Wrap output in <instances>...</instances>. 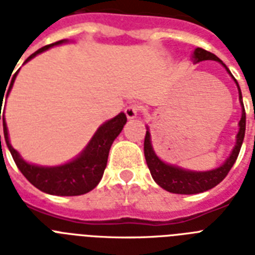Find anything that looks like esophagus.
Masks as SVG:
<instances>
[{"mask_svg":"<svg viewBox=\"0 0 255 255\" xmlns=\"http://www.w3.org/2000/svg\"><path fill=\"white\" fill-rule=\"evenodd\" d=\"M140 112V106L137 104H131L126 108V115H127L128 119H135L137 114Z\"/></svg>","mask_w":255,"mask_h":255,"instance_id":"esophagus-1","label":"esophagus"}]
</instances>
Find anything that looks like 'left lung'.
I'll return each mask as SVG.
<instances>
[{"mask_svg":"<svg viewBox=\"0 0 255 255\" xmlns=\"http://www.w3.org/2000/svg\"><path fill=\"white\" fill-rule=\"evenodd\" d=\"M193 62L198 63L202 61H217L220 62L226 71L232 75L229 69L226 67V65L216 57L213 53H209L206 50L197 47L193 51ZM233 77V75H232ZM234 82L238 87V92H240V102L242 106V116L240 120V131L237 133V141L234 145L233 151L230 153V156L226 159V161L222 164L221 167L216 168V169L206 170V172H193V170H185L182 168L174 167V165H169L165 164L164 161L156 156L153 148L151 144V133L147 129L145 133V139H144V156H145V161L147 165L151 170V174L153 180L159 184L163 189L168 190L170 193H177V194H196V193H202L205 190H209L218 185L220 182L226 177V174L229 173V170L236 163V160L238 157L240 149H241L242 141L245 137V128H246V114H245V107H244V102H242V94L241 88L238 86V82L236 81V78L233 77Z\"/></svg>","mask_w":255,"mask_h":255,"instance_id":"1","label":"left lung"}]
</instances>
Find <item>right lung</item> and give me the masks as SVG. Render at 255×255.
Segmentation results:
<instances>
[{"mask_svg": "<svg viewBox=\"0 0 255 255\" xmlns=\"http://www.w3.org/2000/svg\"><path fill=\"white\" fill-rule=\"evenodd\" d=\"M63 42L67 41L62 39V41H58L55 43H51V45L43 46L39 50H37L35 53L31 54L26 59L25 63L38 54L43 53L55 45H61ZM18 71L11 78L9 87L6 88V91H7L6 96L9 95L10 90L13 87ZM3 95H5V92L0 94V103L3 100L2 99ZM1 110L2 107L0 108V120H2V124H3V136H5L6 145L9 148L18 169L21 170V173L35 188L45 192V193L55 194V196H79V194L87 193L99 184L104 173V169H106V165H107L110 148H111L114 140L122 132L124 124L127 123L126 114L120 112L119 115L115 116L114 119L108 120L103 126L98 128V131L95 132V135L92 136L87 147L83 149V152L78 156L77 159H74L73 161L67 164H63V165H58V167H38L34 164L26 163L25 160L19 156V153L11 147L9 141V135H7V127H6L5 123V115H3V111L1 114Z\"/></svg>", "mask_w": 255, "mask_h": 255, "instance_id": "add662e5", "label": "right lung"}]
</instances>
